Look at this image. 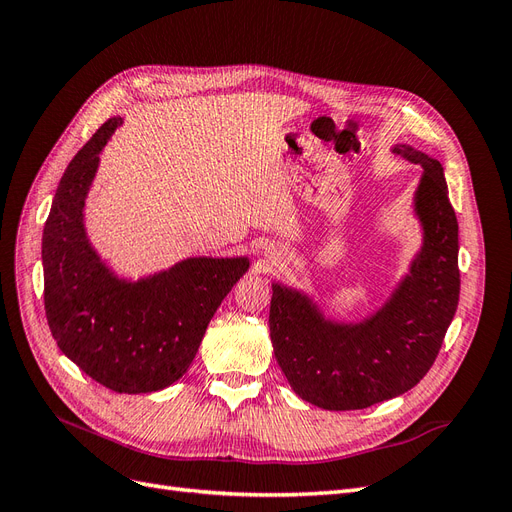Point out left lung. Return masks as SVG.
<instances>
[{
  "instance_id": "obj_1",
  "label": "left lung",
  "mask_w": 512,
  "mask_h": 512,
  "mask_svg": "<svg viewBox=\"0 0 512 512\" xmlns=\"http://www.w3.org/2000/svg\"><path fill=\"white\" fill-rule=\"evenodd\" d=\"M393 153L423 168L414 192L423 245L386 303L361 322H335L305 292L273 284L277 365L294 393L324 410H363L410 391L436 361L457 312L459 226L444 168L410 145Z\"/></svg>"
}]
</instances>
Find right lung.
I'll return each instance as SVG.
<instances>
[{"label":"right lung","mask_w":512,"mask_h":512,"mask_svg":"<svg viewBox=\"0 0 512 512\" xmlns=\"http://www.w3.org/2000/svg\"><path fill=\"white\" fill-rule=\"evenodd\" d=\"M123 119L102 123L61 177L42 232L44 309L59 350L115 393H153L177 382L207 324L250 258H185L141 280H121L85 230V198L100 151Z\"/></svg>","instance_id":"add662e5"}]
</instances>
